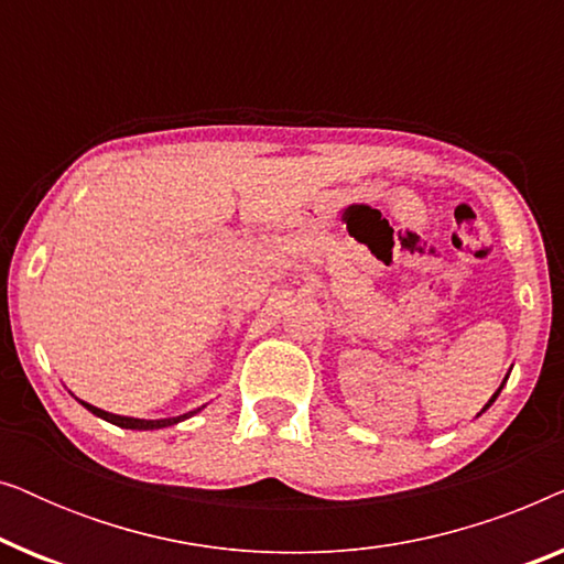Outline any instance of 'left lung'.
Instances as JSON below:
<instances>
[{"instance_id": "8db88e82", "label": "left lung", "mask_w": 564, "mask_h": 564, "mask_svg": "<svg viewBox=\"0 0 564 564\" xmlns=\"http://www.w3.org/2000/svg\"><path fill=\"white\" fill-rule=\"evenodd\" d=\"M506 380H508V377H506ZM506 380H503V384H506ZM503 384H500V388H498V390H496V395H492V398H490V400H488V405H485V408H482V413H485V411H488V408H490V405H492V403H496V398H498V395H500V390H503Z\"/></svg>"}]
</instances>
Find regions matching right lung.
I'll use <instances>...</instances> for the list:
<instances>
[{"label":"right lung","mask_w":564,"mask_h":564,"mask_svg":"<svg viewBox=\"0 0 564 564\" xmlns=\"http://www.w3.org/2000/svg\"><path fill=\"white\" fill-rule=\"evenodd\" d=\"M82 405L87 408L89 413L99 415V419H105V421L115 423V426H120V429H135V431H151V429H166V426H174V423H180V421H184V419H189V415H195V413L199 411V408H197V411H189V413H184V415H176V419L145 421V419H130V415H115V413H107V411H102V408H95V405L84 403V400H82Z\"/></svg>","instance_id":"1"}]
</instances>
